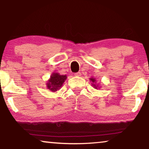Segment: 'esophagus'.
I'll return each mask as SVG.
<instances>
[{
	"mask_svg": "<svg viewBox=\"0 0 149 149\" xmlns=\"http://www.w3.org/2000/svg\"><path fill=\"white\" fill-rule=\"evenodd\" d=\"M75 76H80L81 75V73L80 72H77V73H75L74 74Z\"/></svg>",
	"mask_w": 149,
	"mask_h": 149,
	"instance_id": "1",
	"label": "esophagus"
}]
</instances>
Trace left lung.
Segmentation results:
<instances>
[{
    "instance_id": "obj_1",
    "label": "left lung",
    "mask_w": 149,
    "mask_h": 149,
    "mask_svg": "<svg viewBox=\"0 0 149 149\" xmlns=\"http://www.w3.org/2000/svg\"><path fill=\"white\" fill-rule=\"evenodd\" d=\"M90 80H91V81H92V82H93V84H93V87L97 89L98 86H96V85L95 84V83H96V79H95V78H93V77H91V78H90Z\"/></svg>"
}]
</instances>
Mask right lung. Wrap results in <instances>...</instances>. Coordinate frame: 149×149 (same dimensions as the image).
Returning <instances> with one entry per match:
<instances>
[{"instance_id": "add662e5", "label": "right lung", "mask_w": 149, "mask_h": 149, "mask_svg": "<svg viewBox=\"0 0 149 149\" xmlns=\"http://www.w3.org/2000/svg\"><path fill=\"white\" fill-rule=\"evenodd\" d=\"M67 79L66 75H60L58 73H53L51 75V78L47 83V89L52 92H56L59 90L63 86V84Z\"/></svg>"}]
</instances>
